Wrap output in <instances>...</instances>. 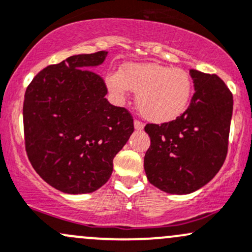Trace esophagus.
Wrapping results in <instances>:
<instances>
[{
	"instance_id": "34e87169",
	"label": "esophagus",
	"mask_w": 252,
	"mask_h": 252,
	"mask_svg": "<svg viewBox=\"0 0 252 252\" xmlns=\"http://www.w3.org/2000/svg\"><path fill=\"white\" fill-rule=\"evenodd\" d=\"M144 126H145V124L142 123V122L137 121V119L134 122V128H135V130H142V129H144Z\"/></svg>"
}]
</instances>
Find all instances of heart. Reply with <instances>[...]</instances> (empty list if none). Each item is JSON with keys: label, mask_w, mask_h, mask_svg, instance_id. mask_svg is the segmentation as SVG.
Here are the masks:
<instances>
[{"label": "heart", "mask_w": 252, "mask_h": 252, "mask_svg": "<svg viewBox=\"0 0 252 252\" xmlns=\"http://www.w3.org/2000/svg\"><path fill=\"white\" fill-rule=\"evenodd\" d=\"M106 84L118 100H123L129 89L137 93V110L155 123H166L181 116L193 94L187 71L159 63H128L121 72L108 73Z\"/></svg>", "instance_id": "obj_1"}]
</instances>
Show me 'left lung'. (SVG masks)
Wrapping results in <instances>:
<instances>
[{
  "label": "left lung",
  "mask_w": 252,
  "mask_h": 252,
  "mask_svg": "<svg viewBox=\"0 0 252 252\" xmlns=\"http://www.w3.org/2000/svg\"><path fill=\"white\" fill-rule=\"evenodd\" d=\"M190 104L180 117L147 124L151 146L144 159L148 181L170 194H189L219 173L227 156L233 95L219 76L189 71Z\"/></svg>",
  "instance_id": "obj_1"
}]
</instances>
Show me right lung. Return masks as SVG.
Segmentation results:
<instances>
[{
  "label": "right lung",
  "mask_w": 252,
  "mask_h": 252,
  "mask_svg": "<svg viewBox=\"0 0 252 252\" xmlns=\"http://www.w3.org/2000/svg\"><path fill=\"white\" fill-rule=\"evenodd\" d=\"M107 52L78 54L38 72L25 92V148L36 173L68 194L104 186L113 158L134 131L133 117L105 97L104 79L92 67Z\"/></svg>",
  "instance_id": "add662e5"
}]
</instances>
